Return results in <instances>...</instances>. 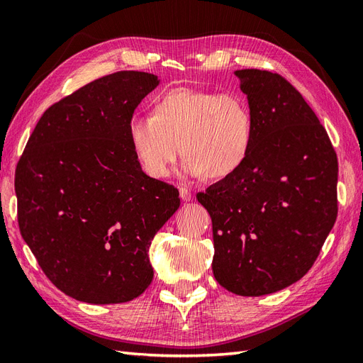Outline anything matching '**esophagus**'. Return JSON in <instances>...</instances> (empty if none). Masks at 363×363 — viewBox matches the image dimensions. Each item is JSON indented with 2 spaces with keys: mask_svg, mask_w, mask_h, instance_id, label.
I'll return each instance as SVG.
<instances>
[{
  "mask_svg": "<svg viewBox=\"0 0 363 363\" xmlns=\"http://www.w3.org/2000/svg\"><path fill=\"white\" fill-rule=\"evenodd\" d=\"M179 192H180V199L183 201H191L192 200V192L188 188H180Z\"/></svg>",
  "mask_w": 363,
  "mask_h": 363,
  "instance_id": "obj_1",
  "label": "esophagus"
}]
</instances>
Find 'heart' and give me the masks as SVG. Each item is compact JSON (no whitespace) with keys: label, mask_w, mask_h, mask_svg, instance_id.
<instances>
[{"label":"heart","mask_w":363,"mask_h":363,"mask_svg":"<svg viewBox=\"0 0 363 363\" xmlns=\"http://www.w3.org/2000/svg\"><path fill=\"white\" fill-rule=\"evenodd\" d=\"M127 130L140 167L159 180L172 174L182 151L186 174L225 179L242 167L255 136L244 96L192 87L159 95L151 115H135Z\"/></svg>","instance_id":"1"}]
</instances>
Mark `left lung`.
Instances as JSON below:
<instances>
[{
  "label": "left lung",
  "mask_w": 363,
  "mask_h": 363,
  "mask_svg": "<svg viewBox=\"0 0 363 363\" xmlns=\"http://www.w3.org/2000/svg\"><path fill=\"white\" fill-rule=\"evenodd\" d=\"M255 136L236 172L196 194L212 218L216 281L242 296L288 288L312 268L337 215V157L280 74L236 71Z\"/></svg>",
  "instance_id": "obj_1"
}]
</instances>
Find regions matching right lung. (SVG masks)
<instances>
[{"label": "right lung", "mask_w": 363, "mask_h": 363, "mask_svg": "<svg viewBox=\"0 0 363 363\" xmlns=\"http://www.w3.org/2000/svg\"><path fill=\"white\" fill-rule=\"evenodd\" d=\"M156 75L119 71L50 106L15 172L18 224L39 267L72 298L115 304L152 280L148 248L180 206L172 184L142 171L128 140Z\"/></svg>", "instance_id": "add662e5"}]
</instances>
